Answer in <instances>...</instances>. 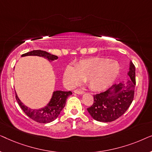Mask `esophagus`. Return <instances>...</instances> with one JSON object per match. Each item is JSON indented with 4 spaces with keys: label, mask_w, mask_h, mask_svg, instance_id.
Wrapping results in <instances>:
<instances>
[{
    "label": "esophagus",
    "mask_w": 152,
    "mask_h": 152,
    "mask_svg": "<svg viewBox=\"0 0 152 152\" xmlns=\"http://www.w3.org/2000/svg\"><path fill=\"white\" fill-rule=\"evenodd\" d=\"M74 92L77 93V94H80V95H82L84 93V91L82 90H81V89H75V90L74 91Z\"/></svg>",
    "instance_id": "34e87169"
}]
</instances>
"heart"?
Listing matches in <instances>:
<instances>
[{
	"label": "heart",
	"mask_w": 152,
	"mask_h": 152,
	"mask_svg": "<svg viewBox=\"0 0 152 152\" xmlns=\"http://www.w3.org/2000/svg\"><path fill=\"white\" fill-rule=\"evenodd\" d=\"M120 67L115 61L100 57H93L81 60L76 66L68 65L64 71L66 84L75 86L86 80L89 87L94 91L107 88L119 74Z\"/></svg>",
	"instance_id": "obj_1"
}]
</instances>
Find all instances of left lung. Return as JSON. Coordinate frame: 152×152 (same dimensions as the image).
I'll return each mask as SVG.
<instances>
[{"label": "left lung", "instance_id": "1", "mask_svg": "<svg viewBox=\"0 0 152 152\" xmlns=\"http://www.w3.org/2000/svg\"><path fill=\"white\" fill-rule=\"evenodd\" d=\"M127 80L114 84L104 92L94 95V102L87 109L93 119L109 122L115 120L125 113L134 97L136 68L130 62Z\"/></svg>", "mask_w": 152, "mask_h": 152}]
</instances>
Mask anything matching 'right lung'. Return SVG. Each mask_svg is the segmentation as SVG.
<instances>
[{
	"instance_id": "right-lung-1",
	"label": "right lung",
	"mask_w": 152,
	"mask_h": 152,
	"mask_svg": "<svg viewBox=\"0 0 152 152\" xmlns=\"http://www.w3.org/2000/svg\"><path fill=\"white\" fill-rule=\"evenodd\" d=\"M25 56H39V57L45 58L49 61H54V60L58 59L57 56L51 55L47 52L41 50H32L29 53H25L21 55V57H25ZM70 95H72L71 91H54L49 103L44 108L40 109H31L25 106L20 102L16 93V99L20 107L29 118L37 122H40V123H49V122L54 121L59 116L61 110L65 107L66 99Z\"/></svg>"
}]
</instances>
